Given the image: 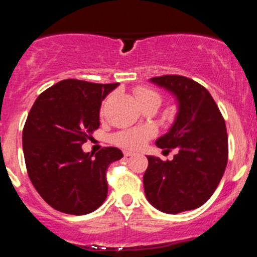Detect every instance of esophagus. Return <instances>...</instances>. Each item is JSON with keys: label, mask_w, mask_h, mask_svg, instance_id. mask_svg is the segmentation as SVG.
Segmentation results:
<instances>
[{"label": "esophagus", "mask_w": 257, "mask_h": 257, "mask_svg": "<svg viewBox=\"0 0 257 257\" xmlns=\"http://www.w3.org/2000/svg\"><path fill=\"white\" fill-rule=\"evenodd\" d=\"M123 155H125L126 157H130V156H134V152H131V151H123Z\"/></svg>", "instance_id": "esophagus-1"}]
</instances>
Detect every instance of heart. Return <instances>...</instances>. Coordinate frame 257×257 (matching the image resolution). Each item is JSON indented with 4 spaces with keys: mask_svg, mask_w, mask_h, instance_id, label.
Instances as JSON below:
<instances>
[{
    "mask_svg": "<svg viewBox=\"0 0 257 257\" xmlns=\"http://www.w3.org/2000/svg\"><path fill=\"white\" fill-rule=\"evenodd\" d=\"M137 101L139 103L145 102L149 100H157L161 102V96L157 93L156 91L151 90L149 87H139L135 91ZM154 136V130L147 126H142V127H134V128H126L122 131L116 132L112 135L111 141L117 146L123 147V149L128 150H136L144 146L145 142L149 139Z\"/></svg>",
    "mask_w": 257,
    "mask_h": 257,
    "instance_id": "heart-1",
    "label": "heart"
}]
</instances>
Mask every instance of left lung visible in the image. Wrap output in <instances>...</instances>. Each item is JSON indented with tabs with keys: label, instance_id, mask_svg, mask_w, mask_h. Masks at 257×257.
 Segmentation results:
<instances>
[{
	"label": "left lung",
	"instance_id": "1",
	"mask_svg": "<svg viewBox=\"0 0 257 257\" xmlns=\"http://www.w3.org/2000/svg\"><path fill=\"white\" fill-rule=\"evenodd\" d=\"M172 92L179 103L170 131L156 140L160 149H177L171 161L147 156L145 195L166 214H179L204 205L214 194L228 159L225 120L209 91L179 75L151 78Z\"/></svg>",
	"mask_w": 257,
	"mask_h": 257
}]
</instances>
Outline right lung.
Segmentation results:
<instances>
[{
  "label": "right lung",
  "mask_w": 257,
  "mask_h": 257,
  "mask_svg": "<svg viewBox=\"0 0 257 257\" xmlns=\"http://www.w3.org/2000/svg\"><path fill=\"white\" fill-rule=\"evenodd\" d=\"M117 86L68 78L43 91L30 110L22 131L27 174L57 211L90 214L107 197L106 172L122 152L103 147L93 156L82 144L98 128L101 102Z\"/></svg>",
  "instance_id": "obj_1"
}]
</instances>
